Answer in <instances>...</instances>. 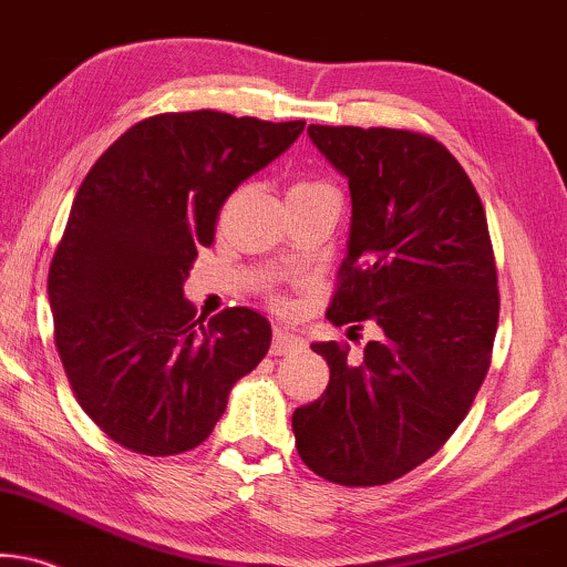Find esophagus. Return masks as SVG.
Wrapping results in <instances>:
<instances>
[{
  "label": "esophagus",
  "instance_id": "1",
  "mask_svg": "<svg viewBox=\"0 0 567 567\" xmlns=\"http://www.w3.org/2000/svg\"><path fill=\"white\" fill-rule=\"evenodd\" d=\"M300 346H303V340H300V337L288 332V329H285V327H277L275 329V337H271L269 353L271 355H285V353H290V350H296Z\"/></svg>",
  "mask_w": 567,
  "mask_h": 567
}]
</instances>
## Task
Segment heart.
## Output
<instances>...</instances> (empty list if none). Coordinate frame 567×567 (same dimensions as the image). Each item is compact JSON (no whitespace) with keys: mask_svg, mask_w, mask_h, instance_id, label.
Masks as SVG:
<instances>
[{"mask_svg":"<svg viewBox=\"0 0 567 567\" xmlns=\"http://www.w3.org/2000/svg\"><path fill=\"white\" fill-rule=\"evenodd\" d=\"M298 185H313V183H298ZM279 306H282V300H279Z\"/></svg>","mask_w":567,"mask_h":567,"instance_id":"heart-1","label":"heart"}]
</instances>
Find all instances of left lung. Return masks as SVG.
Segmentation results:
<instances>
[{
  "instance_id": "1",
  "label": "left lung",
  "mask_w": 567,
  "mask_h": 567,
  "mask_svg": "<svg viewBox=\"0 0 567 567\" xmlns=\"http://www.w3.org/2000/svg\"><path fill=\"white\" fill-rule=\"evenodd\" d=\"M348 177L353 219L327 319L379 337L350 361L327 358L324 395L292 413L296 447L313 474L379 486L429 461L461 426L492 363L497 267L482 198L432 135L398 127L308 125Z\"/></svg>"
}]
</instances>
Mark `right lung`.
Masks as SVG:
<instances>
[{"label":"right lung","instance_id":"1","mask_svg":"<svg viewBox=\"0 0 567 567\" xmlns=\"http://www.w3.org/2000/svg\"><path fill=\"white\" fill-rule=\"evenodd\" d=\"M227 112H164L89 169L49 267L54 342L78 403L141 455H177L214 432L227 395L271 342L261 313L204 321L183 298L227 196L303 133Z\"/></svg>","mask_w":567,"mask_h":567}]
</instances>
